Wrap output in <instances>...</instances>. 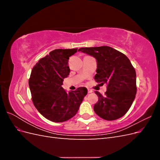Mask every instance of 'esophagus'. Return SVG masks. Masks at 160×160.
<instances>
[{
    "label": "esophagus",
    "mask_w": 160,
    "mask_h": 160,
    "mask_svg": "<svg viewBox=\"0 0 160 160\" xmlns=\"http://www.w3.org/2000/svg\"><path fill=\"white\" fill-rule=\"evenodd\" d=\"M88 93H92V92H93V91H92V90L90 89H88Z\"/></svg>",
    "instance_id": "34e87169"
}]
</instances>
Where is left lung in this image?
I'll use <instances>...</instances> for the list:
<instances>
[{
	"mask_svg": "<svg viewBox=\"0 0 160 160\" xmlns=\"http://www.w3.org/2000/svg\"><path fill=\"white\" fill-rule=\"evenodd\" d=\"M94 57L98 62L96 82L108 85L105 96L94 105L95 113L103 119H118L128 112L137 93L136 72L123 53L108 46L80 48L78 50Z\"/></svg>",
	"mask_w": 160,
	"mask_h": 160,
	"instance_id": "obj_1",
	"label": "left lung"
}]
</instances>
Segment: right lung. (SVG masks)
Wrapping results in <instances>:
<instances>
[{
	"mask_svg": "<svg viewBox=\"0 0 160 160\" xmlns=\"http://www.w3.org/2000/svg\"><path fill=\"white\" fill-rule=\"evenodd\" d=\"M77 49H55L42 58L33 67L29 80L32 103L43 117L53 122H63L77 113L84 97L85 88L67 93L62 81L69 75V57Z\"/></svg>",
	"mask_w": 160,
	"mask_h": 160,
	"instance_id": "add662e5",
	"label": "right lung"
}]
</instances>
